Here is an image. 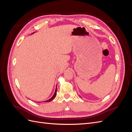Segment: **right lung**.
<instances>
[{
	"instance_id": "1",
	"label": "right lung",
	"mask_w": 132,
	"mask_h": 132,
	"mask_svg": "<svg viewBox=\"0 0 132 132\" xmlns=\"http://www.w3.org/2000/svg\"><path fill=\"white\" fill-rule=\"evenodd\" d=\"M56 94H57V87H56V89H55V93H54V94L53 95V96L50 99H49L48 100H47V101H46V102H49V101H52V100L53 99H54V98H55V96H56Z\"/></svg>"
}]
</instances>
